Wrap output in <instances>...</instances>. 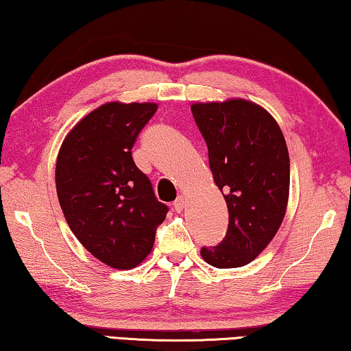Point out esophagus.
<instances>
[{"label":"esophagus","mask_w":351,"mask_h":351,"mask_svg":"<svg viewBox=\"0 0 351 351\" xmlns=\"http://www.w3.org/2000/svg\"><path fill=\"white\" fill-rule=\"evenodd\" d=\"M184 207H186V199H184V197H178L176 198V201L173 203V209H175V212H182V209Z\"/></svg>","instance_id":"1"}]
</instances>
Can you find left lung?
Wrapping results in <instances>:
<instances>
[{
  "instance_id": "obj_1",
  "label": "left lung",
  "mask_w": 351,
  "mask_h": 351,
  "mask_svg": "<svg viewBox=\"0 0 351 351\" xmlns=\"http://www.w3.org/2000/svg\"><path fill=\"white\" fill-rule=\"evenodd\" d=\"M192 114L229 210L223 241L203 246L201 255L215 268H240L269 245L283 221L289 192L287 142L274 117L247 100L195 104Z\"/></svg>"
}]
</instances>
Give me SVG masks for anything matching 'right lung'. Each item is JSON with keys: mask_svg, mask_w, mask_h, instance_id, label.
<instances>
[{"mask_svg": "<svg viewBox=\"0 0 351 351\" xmlns=\"http://www.w3.org/2000/svg\"><path fill=\"white\" fill-rule=\"evenodd\" d=\"M156 110L154 104H105L77 123L58 153L56 184L64 218L77 240L111 268L138 266L169 212L132 156Z\"/></svg>", "mask_w": 351, "mask_h": 351, "instance_id": "1", "label": "right lung"}]
</instances>
